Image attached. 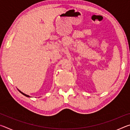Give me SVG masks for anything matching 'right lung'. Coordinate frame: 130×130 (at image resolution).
I'll list each match as a JSON object with an SVG mask.
<instances>
[{
	"instance_id": "1",
	"label": "right lung",
	"mask_w": 130,
	"mask_h": 130,
	"mask_svg": "<svg viewBox=\"0 0 130 130\" xmlns=\"http://www.w3.org/2000/svg\"><path fill=\"white\" fill-rule=\"evenodd\" d=\"M18 91H19V92H21V93H22V94H23V95L24 96H26V97H28V98H30V96H28V95H27V94H25V93H23V92H21V91H20V90H19L18 89Z\"/></svg>"
}]
</instances>
